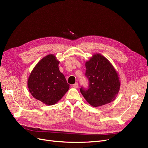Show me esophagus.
I'll use <instances>...</instances> for the list:
<instances>
[{
    "instance_id": "1",
    "label": "esophagus",
    "mask_w": 148,
    "mask_h": 148,
    "mask_svg": "<svg viewBox=\"0 0 148 148\" xmlns=\"http://www.w3.org/2000/svg\"><path fill=\"white\" fill-rule=\"evenodd\" d=\"M72 86H73V88H77L78 87V83H76L73 84L72 85Z\"/></svg>"
}]
</instances>
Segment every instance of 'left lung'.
Returning <instances> with one entry per match:
<instances>
[{
	"label": "left lung",
	"instance_id": "1",
	"mask_svg": "<svg viewBox=\"0 0 148 148\" xmlns=\"http://www.w3.org/2000/svg\"><path fill=\"white\" fill-rule=\"evenodd\" d=\"M85 76L89 81L88 89L83 87L80 92L92 107H99L115 100L119 91V74L105 57L96 53L87 61Z\"/></svg>",
	"mask_w": 148,
	"mask_h": 148
}]
</instances>
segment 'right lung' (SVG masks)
I'll use <instances>...</instances> for the list:
<instances>
[{
  "mask_svg": "<svg viewBox=\"0 0 148 148\" xmlns=\"http://www.w3.org/2000/svg\"><path fill=\"white\" fill-rule=\"evenodd\" d=\"M59 64L53 54L46 56L34 66L28 79L31 95L48 106L60 100L70 88L59 69Z\"/></svg>",
  "mask_w": 148,
  "mask_h": 148,
  "instance_id": "1",
  "label": "right lung"
}]
</instances>
